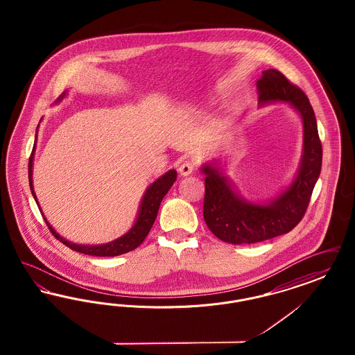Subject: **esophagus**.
<instances>
[{"mask_svg": "<svg viewBox=\"0 0 355 355\" xmlns=\"http://www.w3.org/2000/svg\"><path fill=\"white\" fill-rule=\"evenodd\" d=\"M193 170H194V164L191 162V161H184L181 165H180V168H178V171H180V174L181 175H189V174H191L193 173Z\"/></svg>", "mask_w": 355, "mask_h": 355, "instance_id": "34e87169", "label": "esophagus"}]
</instances>
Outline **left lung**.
<instances>
[{
    "instance_id": "obj_1",
    "label": "left lung",
    "mask_w": 355,
    "mask_h": 355,
    "mask_svg": "<svg viewBox=\"0 0 355 355\" xmlns=\"http://www.w3.org/2000/svg\"><path fill=\"white\" fill-rule=\"evenodd\" d=\"M257 89L261 105L285 101L300 113L304 123V153L291 185L268 203L242 198L217 162L202 165L206 175L203 218L214 236L233 245L255 243L293 230L304 218L321 173L322 144L317 119L304 92L275 69L262 71Z\"/></svg>"
}]
</instances>
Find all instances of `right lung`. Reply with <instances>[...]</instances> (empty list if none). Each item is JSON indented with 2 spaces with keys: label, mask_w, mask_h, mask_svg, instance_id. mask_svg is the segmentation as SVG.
Here are the masks:
<instances>
[{
  "label": "right lung",
  "mask_w": 355,
  "mask_h": 355,
  "mask_svg": "<svg viewBox=\"0 0 355 355\" xmlns=\"http://www.w3.org/2000/svg\"><path fill=\"white\" fill-rule=\"evenodd\" d=\"M67 93H62V96H60L58 101H61L65 97ZM38 129V128H37ZM35 141H37V135H35ZM34 150H35V142H34L33 150L29 158V185L31 190L33 194L34 200L38 205L35 193L33 189V158ZM177 180V171L174 169L166 171L164 175H161L157 181H154L152 185L149 186L142 197V201L139 205V210H138V216L135 220L133 227L122 236H119L117 239L109 242V243H103V245H77L73 243L68 239L62 238L60 236L53 227L48 220L44 217V220L46 222L51 234L55 236L60 242H62L64 245H67L71 250H76L78 253L87 254V255H94V257H117L121 254L129 253L132 250L137 249L146 236L149 234L150 229H152L153 223L157 218L158 214V209L162 198L166 196V193L169 191L170 187ZM40 207V205H38ZM41 210V207H40Z\"/></svg>",
  "instance_id": "1"
}]
</instances>
